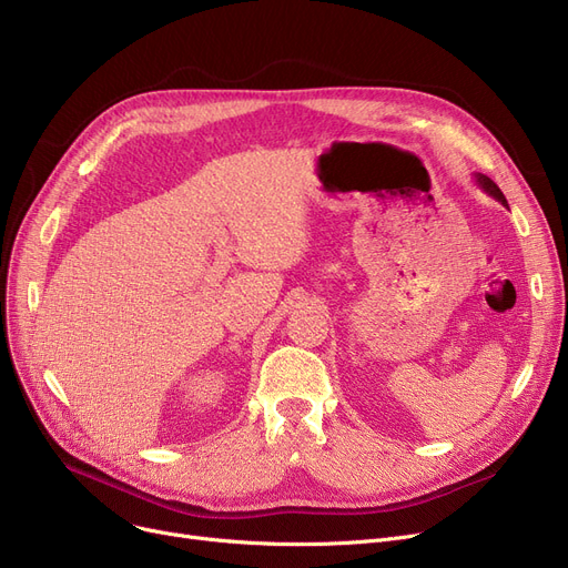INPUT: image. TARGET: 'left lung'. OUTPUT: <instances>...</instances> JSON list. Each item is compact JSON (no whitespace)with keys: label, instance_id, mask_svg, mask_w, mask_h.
Masks as SVG:
<instances>
[{"label":"left lung","instance_id":"1","mask_svg":"<svg viewBox=\"0 0 568 568\" xmlns=\"http://www.w3.org/2000/svg\"><path fill=\"white\" fill-rule=\"evenodd\" d=\"M474 179H476V184H479V189H484L488 195H493L497 202H501L504 206H509L506 204V197H504V193L499 191V186L493 182L490 176H486V174H481V172H474Z\"/></svg>","mask_w":568,"mask_h":568}]
</instances>
